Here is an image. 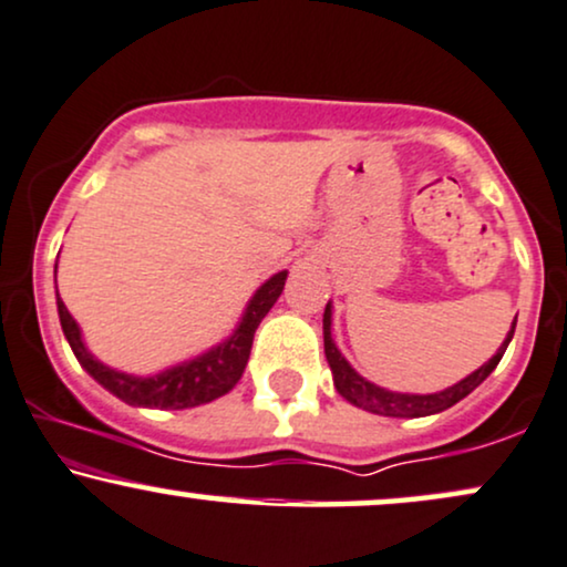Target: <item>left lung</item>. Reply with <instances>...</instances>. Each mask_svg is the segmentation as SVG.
<instances>
[{"label": "left lung", "instance_id": "left-lung-1", "mask_svg": "<svg viewBox=\"0 0 567 567\" xmlns=\"http://www.w3.org/2000/svg\"><path fill=\"white\" fill-rule=\"evenodd\" d=\"M517 322V317H515ZM324 357H327V364H330L332 370V383H336V391L343 395L346 401H351L353 406L364 409V412H372V414H383V417H427V414H439L443 409L454 406L456 401L465 399L467 393H473L475 388H478L483 380L488 378L491 372L496 370V364H499L504 351H507L509 340L515 336V324L513 330L507 332V338H504V343L499 346V351L491 357L486 364L478 367L473 374H467L465 380H460V383L446 388V391L441 393H395V391H385V388L370 383V380H364L361 374L353 370L349 361L343 359V353L338 351L336 340H332V309L330 303H327L324 309Z\"/></svg>", "mask_w": 567, "mask_h": 567}]
</instances>
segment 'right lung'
Returning <instances> with one entry per match:
<instances>
[{
    "label": "right lung",
    "mask_w": 567,
    "mask_h": 567,
    "mask_svg": "<svg viewBox=\"0 0 567 567\" xmlns=\"http://www.w3.org/2000/svg\"><path fill=\"white\" fill-rule=\"evenodd\" d=\"M58 271V266H54ZM285 279L288 271H279L271 279H266L261 288L256 290V296L250 298L248 309H245L240 324L231 336L218 343L216 349H210L200 357L182 361V364L172 367V370H163L158 374H150V378H136V374H126L118 370H111L102 361H97L92 353L86 351L84 340H81V330L76 319L71 317L65 309V303L58 296V313L63 332L71 343L73 353H76L79 364L92 374L102 388H107L113 395H118L121 401L132 406H150V409H189L208 404V401L218 399V395L229 393L237 385V380L243 378L245 364H248L250 346H254V336L261 324V319L269 313L271 306L277 303V298L282 296Z\"/></svg>",
    "instance_id": "obj_1"
}]
</instances>
